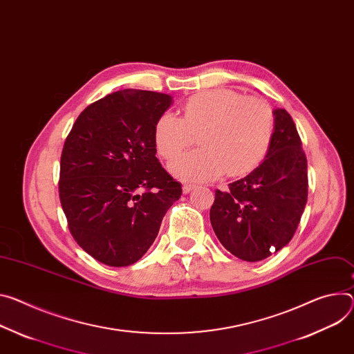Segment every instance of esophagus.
Returning a JSON list of instances; mask_svg holds the SVG:
<instances>
[{
	"mask_svg": "<svg viewBox=\"0 0 354 354\" xmlns=\"http://www.w3.org/2000/svg\"><path fill=\"white\" fill-rule=\"evenodd\" d=\"M192 189H195V186H194V185H189V183H185V185L182 186V190H183V194H185V195H186V194H189V192H190Z\"/></svg>",
	"mask_w": 354,
	"mask_h": 354,
	"instance_id": "34e87169",
	"label": "esophagus"
}]
</instances>
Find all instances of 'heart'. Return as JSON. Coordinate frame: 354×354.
I'll return each instance as SVG.
<instances>
[{
  "label": "heart",
  "instance_id": "b5f03b06",
  "mask_svg": "<svg viewBox=\"0 0 354 354\" xmlns=\"http://www.w3.org/2000/svg\"><path fill=\"white\" fill-rule=\"evenodd\" d=\"M199 134L201 149L172 160L171 172L187 182H207L229 172L241 176L267 156L274 117L266 102L244 97L230 88H210L183 106V118L164 111L153 125L156 152L172 159L190 147Z\"/></svg>",
  "mask_w": 354,
  "mask_h": 354
}]
</instances>
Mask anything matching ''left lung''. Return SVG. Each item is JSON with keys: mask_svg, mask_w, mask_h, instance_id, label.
Masks as SVG:
<instances>
[{"mask_svg": "<svg viewBox=\"0 0 354 354\" xmlns=\"http://www.w3.org/2000/svg\"><path fill=\"white\" fill-rule=\"evenodd\" d=\"M274 136L263 162L247 176L216 190L212 227L237 259L255 263L285 247L308 201V162L292 117L275 109Z\"/></svg>", "mask_w": 354, "mask_h": 354, "instance_id": "left-lung-1", "label": "left lung"}]
</instances>
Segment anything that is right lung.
I'll return each instance as SVG.
<instances>
[{"mask_svg":"<svg viewBox=\"0 0 354 354\" xmlns=\"http://www.w3.org/2000/svg\"><path fill=\"white\" fill-rule=\"evenodd\" d=\"M172 95L124 88L86 107L60 158L59 196L77 244L110 267L137 263L182 195L155 156L153 125Z\"/></svg>","mask_w":354,"mask_h":354,"instance_id":"obj_1","label":"right lung"}]
</instances>
